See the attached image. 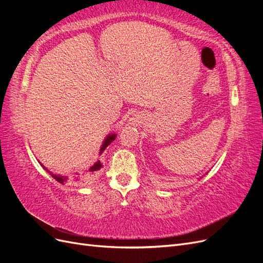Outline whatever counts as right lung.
Here are the masks:
<instances>
[{
    "label": "right lung",
    "instance_id": "add662e5",
    "mask_svg": "<svg viewBox=\"0 0 263 263\" xmlns=\"http://www.w3.org/2000/svg\"><path fill=\"white\" fill-rule=\"evenodd\" d=\"M115 138H116V135L115 134L108 135V136L106 137V139L104 140V142H103L102 147H101L100 155L104 153V150L106 149V147L113 140H115ZM44 168H45V166H44ZM101 168H102V163H101V161H98L97 163H94L93 165H91L87 170H85V171H83L81 173H76V174H73V176H60V174H53L48 169H46V168L45 169L47 170V172H48L55 181L61 183V184H76V183H78V182H84L86 180H90L94 176H97V174L100 172Z\"/></svg>",
    "mask_w": 263,
    "mask_h": 263
}]
</instances>
